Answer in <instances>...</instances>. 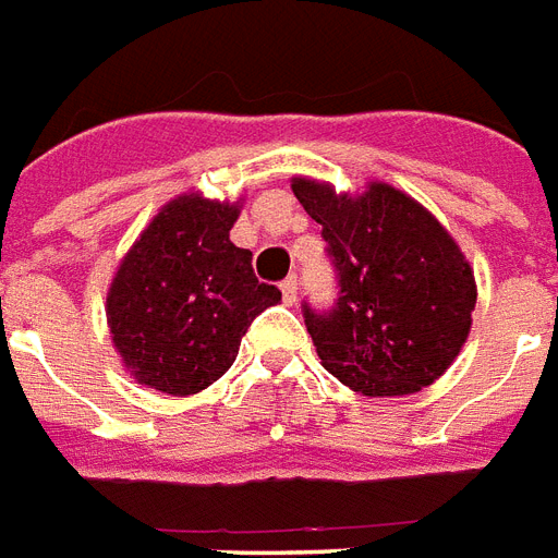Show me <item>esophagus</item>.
<instances>
[{"instance_id": "34e87169", "label": "esophagus", "mask_w": 558, "mask_h": 558, "mask_svg": "<svg viewBox=\"0 0 558 558\" xmlns=\"http://www.w3.org/2000/svg\"><path fill=\"white\" fill-rule=\"evenodd\" d=\"M296 296H300V279H296V276H288L282 282V300L288 302V305H293Z\"/></svg>"}]
</instances>
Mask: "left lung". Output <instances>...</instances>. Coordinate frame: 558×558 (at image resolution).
<instances>
[{
	"instance_id": "left-lung-1",
	"label": "left lung",
	"mask_w": 558,
	"mask_h": 558,
	"mask_svg": "<svg viewBox=\"0 0 558 558\" xmlns=\"http://www.w3.org/2000/svg\"><path fill=\"white\" fill-rule=\"evenodd\" d=\"M293 195L323 225L337 270L331 311L305 305L323 365L368 398L412 395L447 372L470 337L475 276L447 227L389 184L337 193L293 178Z\"/></svg>"
}]
</instances>
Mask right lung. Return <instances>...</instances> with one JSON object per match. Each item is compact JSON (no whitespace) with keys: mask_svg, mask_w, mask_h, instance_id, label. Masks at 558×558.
Masks as SVG:
<instances>
[{"mask_svg":"<svg viewBox=\"0 0 558 558\" xmlns=\"http://www.w3.org/2000/svg\"><path fill=\"white\" fill-rule=\"evenodd\" d=\"M239 204L178 195L120 262L106 296L111 342L141 386L195 395L233 365L242 337L282 293L230 242Z\"/></svg>","mask_w":558,"mask_h":558,"instance_id":"obj_1","label":"right lung"}]
</instances>
